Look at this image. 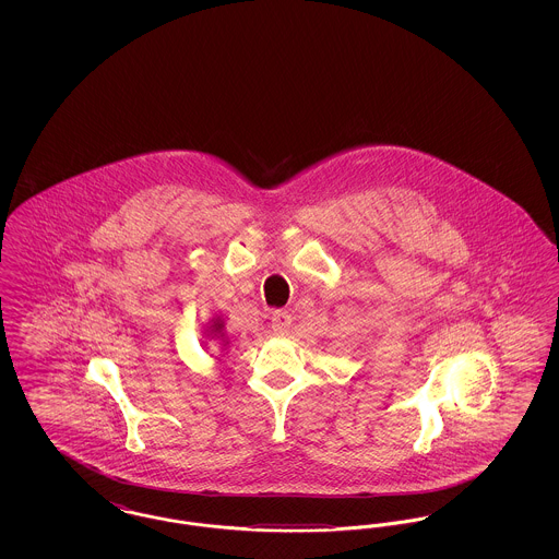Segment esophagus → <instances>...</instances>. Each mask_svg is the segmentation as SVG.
Masks as SVG:
<instances>
[{
    "instance_id": "esophagus-1",
    "label": "esophagus",
    "mask_w": 559,
    "mask_h": 559,
    "mask_svg": "<svg viewBox=\"0 0 559 559\" xmlns=\"http://www.w3.org/2000/svg\"><path fill=\"white\" fill-rule=\"evenodd\" d=\"M292 314H287V312H274L272 314V331H274V335H287L289 333V329H292Z\"/></svg>"
}]
</instances>
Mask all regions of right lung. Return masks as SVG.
I'll use <instances>...</instances> for the list:
<instances>
[{
    "instance_id": "right-lung-1",
    "label": "right lung",
    "mask_w": 559,
    "mask_h": 559,
    "mask_svg": "<svg viewBox=\"0 0 559 559\" xmlns=\"http://www.w3.org/2000/svg\"><path fill=\"white\" fill-rule=\"evenodd\" d=\"M224 319L222 317H213L210 320V326H207V337H210V342H219V344H228V335H226V331H224Z\"/></svg>"
}]
</instances>
